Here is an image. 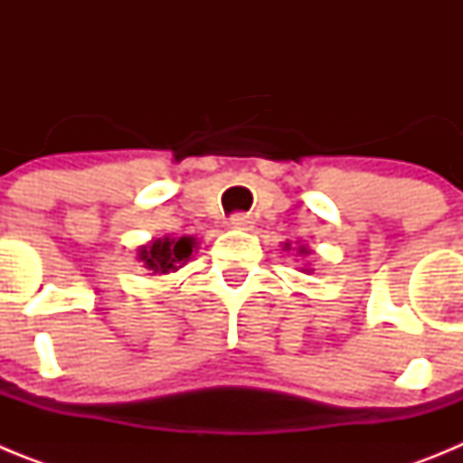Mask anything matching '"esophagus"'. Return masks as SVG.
<instances>
[{"mask_svg":"<svg viewBox=\"0 0 463 463\" xmlns=\"http://www.w3.org/2000/svg\"><path fill=\"white\" fill-rule=\"evenodd\" d=\"M229 227L234 229H250L252 227V218L250 215H245V213H236L229 218Z\"/></svg>","mask_w":463,"mask_h":463,"instance_id":"34e87169","label":"esophagus"}]
</instances>
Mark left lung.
Returning <instances> with one entry per match:
<instances>
[{
	"mask_svg": "<svg viewBox=\"0 0 463 463\" xmlns=\"http://www.w3.org/2000/svg\"><path fill=\"white\" fill-rule=\"evenodd\" d=\"M285 250H292V245H289V243H285ZM310 252H313V250H310V248H308V245H298V248H297V255H301V257H306V255H310ZM301 271H304V273H313V269H308V267H301Z\"/></svg>",
	"mask_w": 463,
	"mask_h": 463,
	"instance_id": "1",
	"label": "left lung"
}]
</instances>
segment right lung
<instances>
[{
    "instance_id": "add662e5",
    "label": "right lung",
    "mask_w": 463,
    "mask_h": 463,
    "mask_svg": "<svg viewBox=\"0 0 463 463\" xmlns=\"http://www.w3.org/2000/svg\"><path fill=\"white\" fill-rule=\"evenodd\" d=\"M199 241L194 236H181V239H153L146 245H138L137 260L141 261L143 269L150 271V276H162V273L178 271L181 267H185L187 261L194 255Z\"/></svg>"
}]
</instances>
